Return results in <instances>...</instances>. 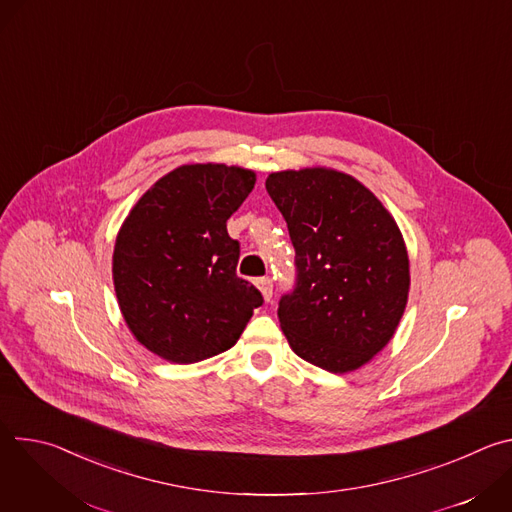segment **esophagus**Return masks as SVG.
I'll use <instances>...</instances> for the list:
<instances>
[{
	"mask_svg": "<svg viewBox=\"0 0 512 512\" xmlns=\"http://www.w3.org/2000/svg\"><path fill=\"white\" fill-rule=\"evenodd\" d=\"M255 285L261 289L263 298L269 302L273 296V281L269 277H259V279H255Z\"/></svg>",
	"mask_w": 512,
	"mask_h": 512,
	"instance_id": "esophagus-1",
	"label": "esophagus"
}]
</instances>
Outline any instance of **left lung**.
Returning a JSON list of instances; mask_svg holds the SVG:
<instances>
[{
    "label": "left lung",
    "mask_w": 512,
    "mask_h": 512,
    "mask_svg": "<svg viewBox=\"0 0 512 512\" xmlns=\"http://www.w3.org/2000/svg\"><path fill=\"white\" fill-rule=\"evenodd\" d=\"M265 188L296 249V287L279 300L300 358L330 373L367 364L393 338L409 296V257L395 218L352 176L273 172Z\"/></svg>",
    "instance_id": "obj_1"
}]
</instances>
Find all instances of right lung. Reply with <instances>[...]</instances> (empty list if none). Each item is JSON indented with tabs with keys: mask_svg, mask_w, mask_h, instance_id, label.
Instances as JSON below:
<instances>
[{
	"mask_svg": "<svg viewBox=\"0 0 512 512\" xmlns=\"http://www.w3.org/2000/svg\"><path fill=\"white\" fill-rule=\"evenodd\" d=\"M255 180L239 166H180L127 214L113 251L115 294L127 328L154 354L178 364L221 354L263 304L237 275L239 241L227 233Z\"/></svg>",
	"mask_w": 512,
	"mask_h": 512,
	"instance_id": "1",
	"label": "right lung"
}]
</instances>
